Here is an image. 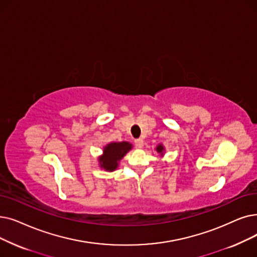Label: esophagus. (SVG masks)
Instances as JSON below:
<instances>
[{
	"mask_svg": "<svg viewBox=\"0 0 257 257\" xmlns=\"http://www.w3.org/2000/svg\"><path fill=\"white\" fill-rule=\"evenodd\" d=\"M135 145L138 147V148H143L144 146V141L142 139H138L135 141Z\"/></svg>",
	"mask_w": 257,
	"mask_h": 257,
	"instance_id": "obj_1",
	"label": "esophagus"
}]
</instances>
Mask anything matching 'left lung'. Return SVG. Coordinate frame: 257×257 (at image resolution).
Returning <instances> with one entry per match:
<instances>
[{
  "label": "left lung",
  "mask_w": 257,
  "mask_h": 257,
  "mask_svg": "<svg viewBox=\"0 0 257 257\" xmlns=\"http://www.w3.org/2000/svg\"><path fill=\"white\" fill-rule=\"evenodd\" d=\"M156 151H158V152H160V153H162V152L164 151V147L162 146V145H159V146H158V147H156Z\"/></svg>",
  "instance_id": "obj_1"
}]
</instances>
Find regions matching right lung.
<instances>
[{
    "mask_svg": "<svg viewBox=\"0 0 257 257\" xmlns=\"http://www.w3.org/2000/svg\"><path fill=\"white\" fill-rule=\"evenodd\" d=\"M131 144L127 142L110 143L104 148V154L99 158L101 167L106 171H113L117 168L118 162L130 149Z\"/></svg>",
    "mask_w": 257,
    "mask_h": 257,
    "instance_id": "add662e5",
    "label": "right lung"
}]
</instances>
